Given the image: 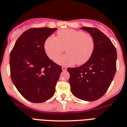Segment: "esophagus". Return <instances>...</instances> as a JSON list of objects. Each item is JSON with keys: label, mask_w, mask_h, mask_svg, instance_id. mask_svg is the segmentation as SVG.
I'll use <instances>...</instances> for the list:
<instances>
[{"label": "esophagus", "mask_w": 127, "mask_h": 127, "mask_svg": "<svg viewBox=\"0 0 127 127\" xmlns=\"http://www.w3.org/2000/svg\"><path fill=\"white\" fill-rule=\"evenodd\" d=\"M62 69L63 71H65V70H67V67H65V66H63V67H62Z\"/></svg>", "instance_id": "obj_1"}]
</instances>
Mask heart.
I'll use <instances>...</instances> for the list:
<instances>
[{
    "label": "heart",
    "mask_w": 127,
    "mask_h": 127,
    "mask_svg": "<svg viewBox=\"0 0 127 127\" xmlns=\"http://www.w3.org/2000/svg\"><path fill=\"white\" fill-rule=\"evenodd\" d=\"M67 53L58 57L55 62L63 65H83L89 60L95 49V41L90 34L80 30L64 29L57 32V38L48 37L44 42V50L50 59H54L64 51Z\"/></svg>",
    "instance_id": "heart-1"
}]
</instances>
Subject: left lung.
<instances>
[{"mask_svg":"<svg viewBox=\"0 0 127 127\" xmlns=\"http://www.w3.org/2000/svg\"><path fill=\"white\" fill-rule=\"evenodd\" d=\"M94 37L95 49L89 60L79 67L68 68L71 92L79 99L94 101L106 93L116 70V48L96 28L83 27Z\"/></svg>","mask_w":127,"mask_h":127,"instance_id":"obj_1","label":"left lung"}]
</instances>
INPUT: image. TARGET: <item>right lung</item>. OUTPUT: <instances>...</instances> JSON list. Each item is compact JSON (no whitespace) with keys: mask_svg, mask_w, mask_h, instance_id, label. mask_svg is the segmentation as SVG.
I'll return each mask as SVG.
<instances>
[{"mask_svg":"<svg viewBox=\"0 0 127 127\" xmlns=\"http://www.w3.org/2000/svg\"><path fill=\"white\" fill-rule=\"evenodd\" d=\"M57 29L32 28L16 41L10 54L12 81L29 101L44 102L53 96L62 72L61 66L48 58L44 45Z\"/></svg>","mask_w":127,"mask_h":127,"instance_id":"add662e5","label":"right lung"}]
</instances>
